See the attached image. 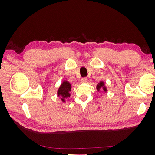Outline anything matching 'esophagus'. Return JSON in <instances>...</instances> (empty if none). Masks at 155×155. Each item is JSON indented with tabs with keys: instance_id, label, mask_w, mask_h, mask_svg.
I'll return each instance as SVG.
<instances>
[{
	"instance_id": "esophagus-1",
	"label": "esophagus",
	"mask_w": 155,
	"mask_h": 155,
	"mask_svg": "<svg viewBox=\"0 0 155 155\" xmlns=\"http://www.w3.org/2000/svg\"><path fill=\"white\" fill-rule=\"evenodd\" d=\"M81 82L82 83H86L87 82V78H83L81 79Z\"/></svg>"
}]
</instances>
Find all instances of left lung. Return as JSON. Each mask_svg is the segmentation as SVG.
<instances>
[{"label": "left lung", "instance_id": "8db88e82", "mask_svg": "<svg viewBox=\"0 0 155 155\" xmlns=\"http://www.w3.org/2000/svg\"><path fill=\"white\" fill-rule=\"evenodd\" d=\"M96 89H97V91L98 92H100V91H104L105 92H107V88L105 86V83L103 81H100L99 83H98V84L96 85Z\"/></svg>", "mask_w": 155, "mask_h": 155}]
</instances>
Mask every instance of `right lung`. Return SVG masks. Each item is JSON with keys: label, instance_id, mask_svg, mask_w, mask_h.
Masks as SVG:
<instances>
[{"label": "right lung", "instance_id": "add662e5", "mask_svg": "<svg viewBox=\"0 0 155 155\" xmlns=\"http://www.w3.org/2000/svg\"><path fill=\"white\" fill-rule=\"evenodd\" d=\"M72 86L70 85V82L67 80H64L62 83L61 84L57 91V95L60 97L62 102H65L66 99L70 96V92L72 90Z\"/></svg>", "mask_w": 155, "mask_h": 155}]
</instances>
